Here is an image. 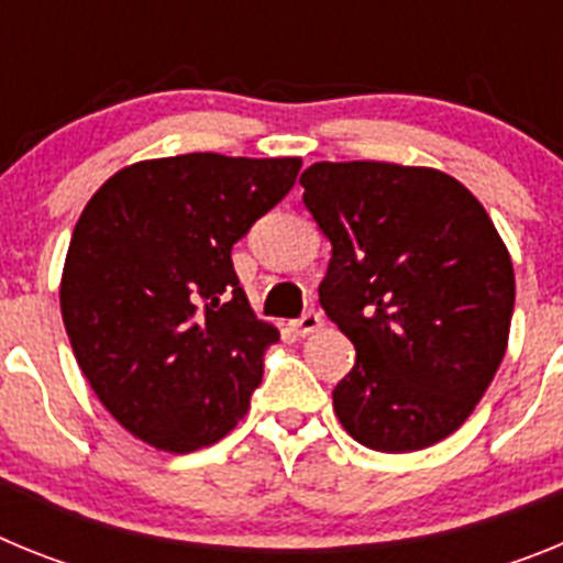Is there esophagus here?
<instances>
[{
  "mask_svg": "<svg viewBox=\"0 0 563 563\" xmlns=\"http://www.w3.org/2000/svg\"><path fill=\"white\" fill-rule=\"evenodd\" d=\"M321 327H324V321H321V316H318V312H305V316L301 318H296V321H292L290 324V330L296 332V335H312V332H318L321 330Z\"/></svg>",
  "mask_w": 563,
  "mask_h": 563,
  "instance_id": "34e87169",
  "label": "esophagus"
}]
</instances>
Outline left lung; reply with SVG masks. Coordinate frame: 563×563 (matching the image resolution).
Masks as SVG:
<instances>
[{"label":"left lung","instance_id":"1","mask_svg":"<svg viewBox=\"0 0 563 563\" xmlns=\"http://www.w3.org/2000/svg\"><path fill=\"white\" fill-rule=\"evenodd\" d=\"M298 183L332 245L321 307L357 355L332 391L338 420L372 451L437 445L505 357L516 278L499 231L429 166L312 163Z\"/></svg>","mask_w":563,"mask_h":563}]
</instances>
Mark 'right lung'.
Masks as SVG:
<instances>
[{
  "instance_id": "1",
  "label": "right lung",
  "mask_w": 563,
  "mask_h": 563,
  "mask_svg": "<svg viewBox=\"0 0 563 563\" xmlns=\"http://www.w3.org/2000/svg\"><path fill=\"white\" fill-rule=\"evenodd\" d=\"M298 168L301 157H157L114 172L84 206L64 327L103 409L152 449H206L251 409L278 330L251 310L231 247Z\"/></svg>"
}]
</instances>
